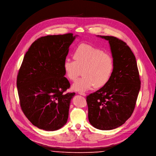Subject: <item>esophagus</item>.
<instances>
[{"label": "esophagus", "instance_id": "1", "mask_svg": "<svg viewBox=\"0 0 156 156\" xmlns=\"http://www.w3.org/2000/svg\"><path fill=\"white\" fill-rule=\"evenodd\" d=\"M78 93H79L80 94L82 95V96H86V94H85V93L82 92V91H79V92H78Z\"/></svg>", "mask_w": 156, "mask_h": 156}]
</instances>
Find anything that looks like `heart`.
I'll return each instance as SVG.
<instances>
[{
	"mask_svg": "<svg viewBox=\"0 0 156 156\" xmlns=\"http://www.w3.org/2000/svg\"><path fill=\"white\" fill-rule=\"evenodd\" d=\"M75 60L66 58L63 69L66 77L75 81L81 74L83 76L72 87L75 91H87L94 87L101 88L109 81L115 69L112 56L94 46L82 44L74 51Z\"/></svg>",
	"mask_w": 156,
	"mask_h": 156,
	"instance_id": "1",
	"label": "heart"
}]
</instances>
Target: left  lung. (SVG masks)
<instances>
[{"mask_svg":"<svg viewBox=\"0 0 156 156\" xmlns=\"http://www.w3.org/2000/svg\"><path fill=\"white\" fill-rule=\"evenodd\" d=\"M109 41L115 69L109 81L87 96L88 119L96 129L111 130L132 115L140 88L136 57L129 47L112 36L98 35Z\"/></svg>","mask_w":156,"mask_h":156,"instance_id":"obj_1","label":"left lung"}]
</instances>
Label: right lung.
I'll use <instances>...</instances> for the list:
<instances>
[{
	"instance_id": "1",
	"label": "right lung",
	"mask_w": 156,
	"mask_h": 156,
	"mask_svg": "<svg viewBox=\"0 0 156 156\" xmlns=\"http://www.w3.org/2000/svg\"><path fill=\"white\" fill-rule=\"evenodd\" d=\"M73 34L36 40L25 53L17 78L21 109L33 125L45 131L60 129L67 122L75 93H65L70 84L63 63Z\"/></svg>"
}]
</instances>
